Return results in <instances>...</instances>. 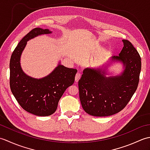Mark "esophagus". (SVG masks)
<instances>
[{
    "instance_id": "1",
    "label": "esophagus",
    "mask_w": 150,
    "mask_h": 150,
    "mask_svg": "<svg viewBox=\"0 0 150 150\" xmlns=\"http://www.w3.org/2000/svg\"><path fill=\"white\" fill-rule=\"evenodd\" d=\"M81 77V74L80 73H77V74L75 75V82H78L79 79H80Z\"/></svg>"
}]
</instances>
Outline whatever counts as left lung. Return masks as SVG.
<instances>
[{"label":"left lung","instance_id":"1","mask_svg":"<svg viewBox=\"0 0 150 150\" xmlns=\"http://www.w3.org/2000/svg\"><path fill=\"white\" fill-rule=\"evenodd\" d=\"M124 47L111 62L123 64L119 75L106 77L104 69L86 68L79 81V97L84 110L92 116L107 117L119 113L129 103L138 87L141 58L132 44L122 40Z\"/></svg>","mask_w":150,"mask_h":150}]
</instances>
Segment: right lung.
I'll return each mask as SVG.
<instances>
[{
  "instance_id": "1",
  "label": "right lung",
  "mask_w": 150,
  "mask_h": 150,
  "mask_svg": "<svg viewBox=\"0 0 150 150\" xmlns=\"http://www.w3.org/2000/svg\"><path fill=\"white\" fill-rule=\"evenodd\" d=\"M52 33L40 28L30 31L15 47L9 62V84L13 95L24 110L37 116H49L55 112L60 98L74 83L77 72L76 69L66 68L60 64L48 75L39 79L28 76L22 71L20 59L27 41Z\"/></svg>"
}]
</instances>
